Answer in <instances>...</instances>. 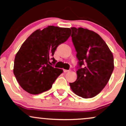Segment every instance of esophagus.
Masks as SVG:
<instances>
[{
  "mask_svg": "<svg viewBox=\"0 0 126 126\" xmlns=\"http://www.w3.org/2000/svg\"><path fill=\"white\" fill-rule=\"evenodd\" d=\"M69 71H70V70H66V69H64V70H63V72H64V73H67V72H69Z\"/></svg>",
  "mask_w": 126,
  "mask_h": 126,
  "instance_id": "34e87169",
  "label": "esophagus"
}]
</instances>
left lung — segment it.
<instances>
[{"label":"left lung","instance_id":"left-lung-1","mask_svg":"<svg viewBox=\"0 0 126 126\" xmlns=\"http://www.w3.org/2000/svg\"><path fill=\"white\" fill-rule=\"evenodd\" d=\"M71 29L79 61L77 79L69 84L78 96L93 98L104 89L111 77L114 68L113 55L96 32L83 28Z\"/></svg>","mask_w":126,"mask_h":126}]
</instances>
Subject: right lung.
<instances>
[{"instance_id":"obj_1","label":"right lung","mask_w":126,"mask_h":126,"mask_svg":"<svg viewBox=\"0 0 126 126\" xmlns=\"http://www.w3.org/2000/svg\"><path fill=\"white\" fill-rule=\"evenodd\" d=\"M70 34V28L48 26L36 30L25 40L16 54L14 67L16 79L24 90L37 95L52 87L63 70L51 66L50 60L56 63L53 56L56 48Z\"/></svg>"}]
</instances>
